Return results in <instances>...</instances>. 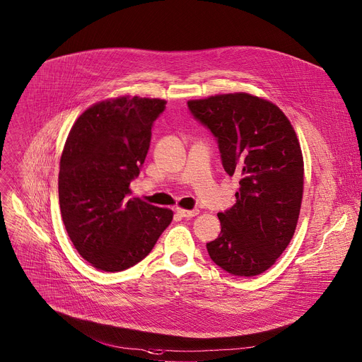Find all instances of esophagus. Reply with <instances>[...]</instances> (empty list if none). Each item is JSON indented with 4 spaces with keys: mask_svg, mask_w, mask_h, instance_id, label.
Returning <instances> with one entry per match:
<instances>
[{
    "mask_svg": "<svg viewBox=\"0 0 362 362\" xmlns=\"http://www.w3.org/2000/svg\"><path fill=\"white\" fill-rule=\"evenodd\" d=\"M177 214L183 218H192V216H197L199 214V209H179L177 208Z\"/></svg>",
    "mask_w": 362,
    "mask_h": 362,
    "instance_id": "obj_1",
    "label": "esophagus"
}]
</instances>
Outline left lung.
Masks as SVG:
<instances>
[{
    "label": "left lung",
    "instance_id": "1",
    "mask_svg": "<svg viewBox=\"0 0 362 362\" xmlns=\"http://www.w3.org/2000/svg\"><path fill=\"white\" fill-rule=\"evenodd\" d=\"M190 115L216 139L224 170L240 176L235 204L218 212L221 233L209 257L235 276L269 269L294 235L304 183L300 144L274 103L247 93L187 102Z\"/></svg>",
    "mask_w": 362,
    "mask_h": 362
}]
</instances>
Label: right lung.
Here are the masks:
<instances>
[{
  "mask_svg": "<svg viewBox=\"0 0 362 362\" xmlns=\"http://www.w3.org/2000/svg\"><path fill=\"white\" fill-rule=\"evenodd\" d=\"M164 109V100L136 95L100 102L66 138L58 179L62 221L77 252L100 271L134 267L173 220L170 209L129 198Z\"/></svg>",
  "mask_w": 362,
  "mask_h": 362,
  "instance_id": "add662e5",
  "label": "right lung"
}]
</instances>
